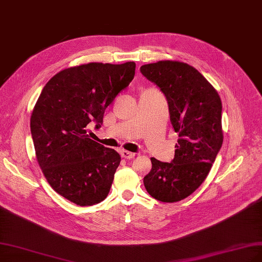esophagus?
I'll use <instances>...</instances> for the list:
<instances>
[{"mask_svg":"<svg viewBox=\"0 0 262 262\" xmlns=\"http://www.w3.org/2000/svg\"><path fill=\"white\" fill-rule=\"evenodd\" d=\"M121 156L124 158V159H133V158H135V156H136V154L135 153H133V152H129V151H125V150H123L122 152H121Z\"/></svg>","mask_w":262,"mask_h":262,"instance_id":"esophagus-1","label":"esophagus"}]
</instances>
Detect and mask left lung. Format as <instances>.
Masks as SVG:
<instances>
[{
    "mask_svg": "<svg viewBox=\"0 0 262 262\" xmlns=\"http://www.w3.org/2000/svg\"><path fill=\"white\" fill-rule=\"evenodd\" d=\"M140 72L166 97L170 123L179 134L170 163L151 158L144 187L158 201L178 202L206 179L222 146L220 97L195 68L185 62L148 63L140 67Z\"/></svg>",
    "mask_w": 262,
    "mask_h": 262,
    "instance_id": "1",
    "label": "left lung"
}]
</instances>
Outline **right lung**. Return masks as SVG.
Masks as SVG:
<instances>
[{
	"mask_svg": "<svg viewBox=\"0 0 262 262\" xmlns=\"http://www.w3.org/2000/svg\"><path fill=\"white\" fill-rule=\"evenodd\" d=\"M135 68L134 61L68 68L46 83L35 103L30 127L38 165L58 194L76 205L98 204L109 194L121 157L89 138L86 127H100Z\"/></svg>",
	"mask_w": 262,
	"mask_h": 262,
	"instance_id": "add662e5",
	"label": "right lung"
}]
</instances>
